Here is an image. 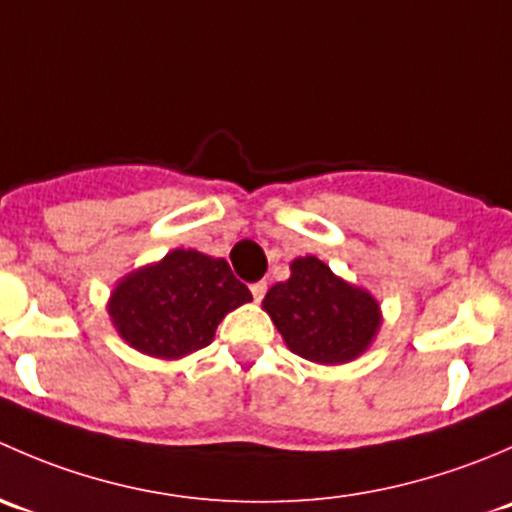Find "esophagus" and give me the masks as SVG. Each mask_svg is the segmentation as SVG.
<instances>
[{"mask_svg": "<svg viewBox=\"0 0 512 512\" xmlns=\"http://www.w3.org/2000/svg\"><path fill=\"white\" fill-rule=\"evenodd\" d=\"M250 292L252 297H255V302H260V299L267 294V282H255V285L250 287Z\"/></svg>", "mask_w": 512, "mask_h": 512, "instance_id": "1", "label": "esophagus"}]
</instances>
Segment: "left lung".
Returning a JSON list of instances; mask_svg holds the SVG:
<instances>
[{"label":"left lung","instance_id":"1","mask_svg":"<svg viewBox=\"0 0 512 512\" xmlns=\"http://www.w3.org/2000/svg\"><path fill=\"white\" fill-rule=\"evenodd\" d=\"M262 309L285 339L289 352L312 364L339 366L369 352L384 314L369 289L334 275L319 257H297L289 280L277 282Z\"/></svg>","mask_w":512,"mask_h":512}]
</instances>
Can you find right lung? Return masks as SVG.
<instances>
[{"label":"right lung","instance_id":"1","mask_svg":"<svg viewBox=\"0 0 512 512\" xmlns=\"http://www.w3.org/2000/svg\"><path fill=\"white\" fill-rule=\"evenodd\" d=\"M247 302L250 289L223 257L178 247L121 277L106 309L128 347L175 361L208 347L225 314Z\"/></svg>","mask_w":512,"mask_h":512}]
</instances>
